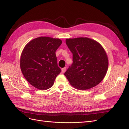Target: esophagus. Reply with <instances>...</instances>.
I'll return each mask as SVG.
<instances>
[{
  "mask_svg": "<svg viewBox=\"0 0 129 129\" xmlns=\"http://www.w3.org/2000/svg\"><path fill=\"white\" fill-rule=\"evenodd\" d=\"M66 69H67V68H66V67H64V68H62V69H61V70H62V73H64L66 72Z\"/></svg>",
  "mask_w": 129,
  "mask_h": 129,
  "instance_id": "34e87169",
  "label": "esophagus"
}]
</instances>
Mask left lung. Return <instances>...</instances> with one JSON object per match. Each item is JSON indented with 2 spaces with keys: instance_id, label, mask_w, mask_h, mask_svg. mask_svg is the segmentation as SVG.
Wrapping results in <instances>:
<instances>
[{
  "instance_id": "obj_1",
  "label": "left lung",
  "mask_w": 129,
  "mask_h": 129,
  "mask_svg": "<svg viewBox=\"0 0 129 129\" xmlns=\"http://www.w3.org/2000/svg\"><path fill=\"white\" fill-rule=\"evenodd\" d=\"M73 54V63L64 73L70 84L77 89H89L102 81L108 68V58L98 42L88 38L66 40Z\"/></svg>"
}]
</instances>
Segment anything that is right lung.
<instances>
[{"label":"right lung","mask_w":129,"mask_h":129,"mask_svg":"<svg viewBox=\"0 0 129 129\" xmlns=\"http://www.w3.org/2000/svg\"><path fill=\"white\" fill-rule=\"evenodd\" d=\"M61 44L60 39L41 37L25 46L20 57L21 71L26 80L35 88L46 90L52 87L61 71L55 54Z\"/></svg>","instance_id":"add662e5"}]
</instances>
